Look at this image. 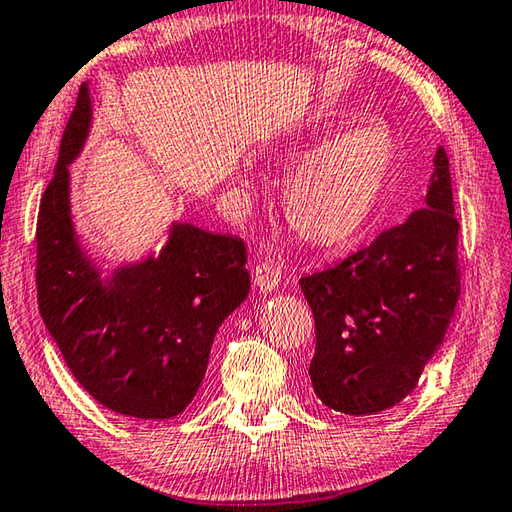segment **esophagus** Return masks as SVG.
<instances>
[{"instance_id": "obj_1", "label": "esophagus", "mask_w": 512, "mask_h": 512, "mask_svg": "<svg viewBox=\"0 0 512 512\" xmlns=\"http://www.w3.org/2000/svg\"><path fill=\"white\" fill-rule=\"evenodd\" d=\"M254 285L261 292H272L281 285V267L272 261H263L256 265Z\"/></svg>"}]
</instances>
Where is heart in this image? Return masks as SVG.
Returning a JSON list of instances; mask_svg holds the SVG:
<instances>
[{
    "label": "heart",
    "mask_w": 512,
    "mask_h": 512,
    "mask_svg": "<svg viewBox=\"0 0 512 512\" xmlns=\"http://www.w3.org/2000/svg\"><path fill=\"white\" fill-rule=\"evenodd\" d=\"M337 123L319 125V139ZM393 155V132L378 119L326 143L294 170L285 188V213L292 227L319 242L337 240L360 227L380 197Z\"/></svg>",
    "instance_id": "obj_1"
}]
</instances>
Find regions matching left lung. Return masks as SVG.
I'll use <instances>...</instances> for the list:
<instances>
[{
	"label": "left lung",
	"mask_w": 512,
	"mask_h": 512,
	"mask_svg": "<svg viewBox=\"0 0 512 512\" xmlns=\"http://www.w3.org/2000/svg\"><path fill=\"white\" fill-rule=\"evenodd\" d=\"M450 159L434 157L425 206L328 270L301 276L315 315L310 380L326 407L371 416L416 389L461 294Z\"/></svg>",
	"instance_id": "obj_1"
}]
</instances>
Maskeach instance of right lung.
Here are the masks:
<instances>
[{
    "label": "right lung",
    "mask_w": 512,
    "mask_h": 512,
    "mask_svg": "<svg viewBox=\"0 0 512 512\" xmlns=\"http://www.w3.org/2000/svg\"><path fill=\"white\" fill-rule=\"evenodd\" d=\"M89 121V89L80 85L56 175L40 200V315L69 371L103 407L173 418L200 389L220 324L247 299V247L240 238L173 224L159 256L103 274L80 247L69 206L67 166L83 148Z\"/></svg>",
    "instance_id": "obj_1"
}]
</instances>
